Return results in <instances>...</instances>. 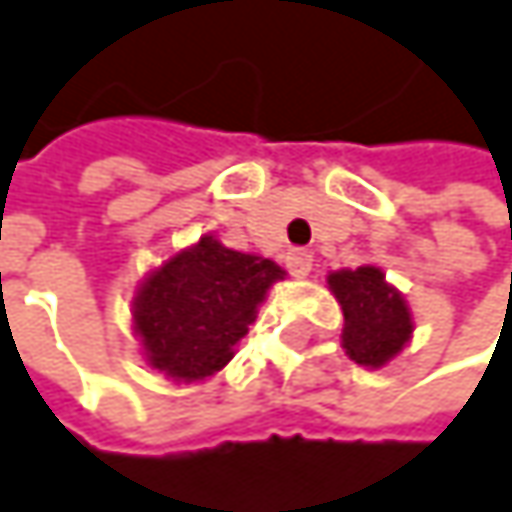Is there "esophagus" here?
<instances>
[{"label":"esophagus","instance_id":"34e87169","mask_svg":"<svg viewBox=\"0 0 512 512\" xmlns=\"http://www.w3.org/2000/svg\"><path fill=\"white\" fill-rule=\"evenodd\" d=\"M284 263H287L290 275H296V278H305V275L311 272V255H308V252H302V249L287 252Z\"/></svg>","mask_w":512,"mask_h":512}]
</instances>
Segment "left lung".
I'll list each match as a JSON object with an SVG mask.
<instances>
[{
    "instance_id": "1",
    "label": "left lung",
    "mask_w": 512,
    "mask_h": 512,
    "mask_svg": "<svg viewBox=\"0 0 512 512\" xmlns=\"http://www.w3.org/2000/svg\"><path fill=\"white\" fill-rule=\"evenodd\" d=\"M329 290L344 311L341 344L361 367H382L412 338V314L397 287L379 266L329 272Z\"/></svg>"
}]
</instances>
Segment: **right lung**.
<instances>
[{
  "instance_id": "add662e5",
  "label": "right lung",
  "mask_w": 512,
  "mask_h": 512,
  "mask_svg": "<svg viewBox=\"0 0 512 512\" xmlns=\"http://www.w3.org/2000/svg\"><path fill=\"white\" fill-rule=\"evenodd\" d=\"M281 278L275 260L225 249L216 237L168 257L133 299V332L148 364L174 382L213 376L234 358L257 305Z\"/></svg>"
}]
</instances>
